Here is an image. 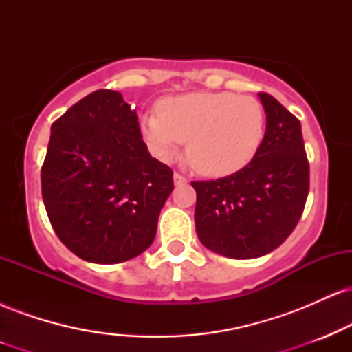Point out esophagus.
<instances>
[{
  "instance_id": "esophagus-1",
  "label": "esophagus",
  "mask_w": 352,
  "mask_h": 352,
  "mask_svg": "<svg viewBox=\"0 0 352 352\" xmlns=\"http://www.w3.org/2000/svg\"><path fill=\"white\" fill-rule=\"evenodd\" d=\"M173 184L184 185V184H187V179H185L184 175H180V173H173Z\"/></svg>"
}]
</instances>
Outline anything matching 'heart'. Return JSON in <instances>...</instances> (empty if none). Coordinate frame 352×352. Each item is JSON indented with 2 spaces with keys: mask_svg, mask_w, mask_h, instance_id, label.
I'll use <instances>...</instances> for the list:
<instances>
[{
  "mask_svg": "<svg viewBox=\"0 0 352 352\" xmlns=\"http://www.w3.org/2000/svg\"><path fill=\"white\" fill-rule=\"evenodd\" d=\"M140 132L157 159L172 160L188 140V160L210 177L232 175L248 165L265 139V112L250 96L188 92L159 102V114L140 120Z\"/></svg>",
  "mask_w": 352,
  "mask_h": 352,
  "instance_id": "obj_1",
  "label": "heart"
}]
</instances>
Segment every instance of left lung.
Segmentation results:
<instances>
[{
    "label": "left lung",
    "instance_id": "1",
    "mask_svg": "<svg viewBox=\"0 0 352 352\" xmlns=\"http://www.w3.org/2000/svg\"><path fill=\"white\" fill-rule=\"evenodd\" d=\"M258 96L266 131L252 162L223 179L192 182L201 245L235 260L263 256L278 248L296 227L309 190L300 120L273 96Z\"/></svg>",
    "mask_w": 352,
    "mask_h": 352
}]
</instances>
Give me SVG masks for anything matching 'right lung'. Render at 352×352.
Returning <instances> with one entry per match:
<instances>
[{"label": "right lung", "mask_w": 352, "mask_h": 352, "mask_svg": "<svg viewBox=\"0 0 352 352\" xmlns=\"http://www.w3.org/2000/svg\"><path fill=\"white\" fill-rule=\"evenodd\" d=\"M172 175L148 153L122 94L100 89L51 125L44 207L72 253L91 263H122L152 245Z\"/></svg>", "instance_id": "right-lung-1"}]
</instances>
